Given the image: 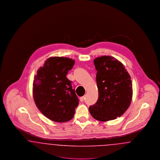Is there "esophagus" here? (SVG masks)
<instances>
[{"instance_id": "1", "label": "esophagus", "mask_w": 160, "mask_h": 160, "mask_svg": "<svg viewBox=\"0 0 160 160\" xmlns=\"http://www.w3.org/2000/svg\"><path fill=\"white\" fill-rule=\"evenodd\" d=\"M84 99V97H80V101L81 102H83Z\"/></svg>"}]
</instances>
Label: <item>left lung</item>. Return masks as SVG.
Segmentation results:
<instances>
[{
  "label": "left lung",
  "instance_id": "left-lung-1",
  "mask_svg": "<svg viewBox=\"0 0 160 160\" xmlns=\"http://www.w3.org/2000/svg\"><path fill=\"white\" fill-rule=\"evenodd\" d=\"M97 71V102L89 107L92 116L99 121L114 120L128 108L132 97L131 77L120 61L110 56L93 61Z\"/></svg>",
  "mask_w": 160,
  "mask_h": 160
}]
</instances>
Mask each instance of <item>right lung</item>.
I'll return each instance as SVG.
<instances>
[{"label":"right lung","mask_w":160,"mask_h":160,"mask_svg":"<svg viewBox=\"0 0 160 160\" xmlns=\"http://www.w3.org/2000/svg\"><path fill=\"white\" fill-rule=\"evenodd\" d=\"M75 61L68 58L52 57L37 71L33 83L35 104L48 119L57 122L72 119L79 99L67 77Z\"/></svg>","instance_id":"add662e5"}]
</instances>
